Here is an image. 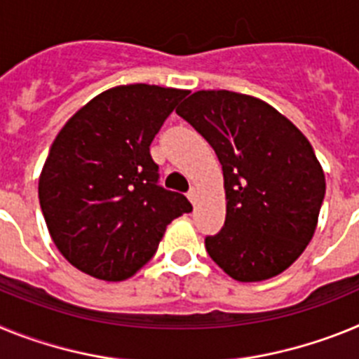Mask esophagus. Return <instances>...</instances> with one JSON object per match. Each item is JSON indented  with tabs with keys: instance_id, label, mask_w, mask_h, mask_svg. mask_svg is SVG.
Here are the masks:
<instances>
[{
	"instance_id": "esophagus-1",
	"label": "esophagus",
	"mask_w": 359,
	"mask_h": 359,
	"mask_svg": "<svg viewBox=\"0 0 359 359\" xmlns=\"http://www.w3.org/2000/svg\"><path fill=\"white\" fill-rule=\"evenodd\" d=\"M189 199H190V203H192V205H196V201H198V190L196 189H190V192L189 194Z\"/></svg>"
}]
</instances>
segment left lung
Wrapping results in <instances>:
<instances>
[{
  "label": "left lung",
  "instance_id": "left-lung-1",
  "mask_svg": "<svg viewBox=\"0 0 359 359\" xmlns=\"http://www.w3.org/2000/svg\"><path fill=\"white\" fill-rule=\"evenodd\" d=\"M176 113L223 165L226 219L205 239L212 261L239 282L280 275L315 236L325 196L309 140L273 106L236 91H196Z\"/></svg>",
  "mask_w": 359,
  "mask_h": 359
}]
</instances>
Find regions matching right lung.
I'll return each instance as SVG.
<instances>
[{
	"label": "right lung",
	"instance_id": "right-lung-1",
	"mask_svg": "<svg viewBox=\"0 0 359 359\" xmlns=\"http://www.w3.org/2000/svg\"><path fill=\"white\" fill-rule=\"evenodd\" d=\"M187 90L115 86L65 123L39 176L50 237L82 273L107 282L133 277L154 255L172 219L192 210L158 185L149 145Z\"/></svg>",
	"mask_w": 359,
	"mask_h": 359
}]
</instances>
